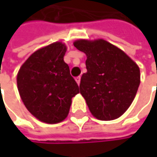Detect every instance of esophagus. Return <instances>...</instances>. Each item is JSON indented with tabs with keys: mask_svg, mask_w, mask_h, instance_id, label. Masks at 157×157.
<instances>
[{
	"mask_svg": "<svg viewBox=\"0 0 157 157\" xmlns=\"http://www.w3.org/2000/svg\"><path fill=\"white\" fill-rule=\"evenodd\" d=\"M80 78H80L79 76H78V77H77V78H75V80L76 82L78 83V85H79V84H80Z\"/></svg>",
	"mask_w": 157,
	"mask_h": 157,
	"instance_id": "1",
	"label": "esophagus"
}]
</instances>
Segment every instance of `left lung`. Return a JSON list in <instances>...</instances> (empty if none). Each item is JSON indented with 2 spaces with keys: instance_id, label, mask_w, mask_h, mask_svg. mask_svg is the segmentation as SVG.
<instances>
[{
  "instance_id": "obj_1",
  "label": "left lung",
  "mask_w": 157,
  "mask_h": 157,
  "mask_svg": "<svg viewBox=\"0 0 157 157\" xmlns=\"http://www.w3.org/2000/svg\"><path fill=\"white\" fill-rule=\"evenodd\" d=\"M86 53L87 72L80 80V94L89 110L100 121L122 115L136 97L140 85V69L126 53L103 39L74 42Z\"/></svg>"
}]
</instances>
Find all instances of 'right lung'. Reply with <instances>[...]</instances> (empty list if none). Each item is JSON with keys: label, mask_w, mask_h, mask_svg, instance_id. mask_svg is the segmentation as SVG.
<instances>
[{"label": "right lung", "mask_w": 157, "mask_h": 157, "mask_svg": "<svg viewBox=\"0 0 157 157\" xmlns=\"http://www.w3.org/2000/svg\"><path fill=\"white\" fill-rule=\"evenodd\" d=\"M66 46L54 43L26 60L17 74V87L27 109L41 121L55 124L69 113L71 98L79 93L63 56Z\"/></svg>", "instance_id": "obj_1"}]
</instances>
